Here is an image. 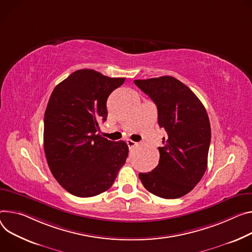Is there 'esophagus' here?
I'll list each match as a JSON object with an SVG mask.
<instances>
[{"mask_svg":"<svg viewBox=\"0 0 252 252\" xmlns=\"http://www.w3.org/2000/svg\"><path fill=\"white\" fill-rule=\"evenodd\" d=\"M126 142V144H127V146H128L129 149L133 148L134 146H136V144H138V143H135V142H133V141H131V140H129V139H127Z\"/></svg>","mask_w":252,"mask_h":252,"instance_id":"1","label":"esophagus"}]
</instances>
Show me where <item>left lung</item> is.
Masks as SVG:
<instances>
[{
	"label": "left lung",
	"instance_id": "8db88e82",
	"mask_svg": "<svg viewBox=\"0 0 252 252\" xmlns=\"http://www.w3.org/2000/svg\"><path fill=\"white\" fill-rule=\"evenodd\" d=\"M156 103L158 123L167 131L159 147L158 166L140 173L152 194L177 199L188 194L207 169L211 127L207 111L193 91L172 76L134 80Z\"/></svg>",
	"mask_w": 252,
	"mask_h": 252
}]
</instances>
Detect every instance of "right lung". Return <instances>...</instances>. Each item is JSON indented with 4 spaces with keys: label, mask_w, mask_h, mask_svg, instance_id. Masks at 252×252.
I'll list each match as a JSON object with an SVG mask.
<instances>
[{
    "label": "right lung",
    "mask_w": 252,
    "mask_h": 252,
    "mask_svg": "<svg viewBox=\"0 0 252 252\" xmlns=\"http://www.w3.org/2000/svg\"><path fill=\"white\" fill-rule=\"evenodd\" d=\"M125 80L80 69L52 91L44 116L45 156L56 181L74 196L105 192L126 163L127 145L97 133L109 94Z\"/></svg>",
    "instance_id": "1"
}]
</instances>
